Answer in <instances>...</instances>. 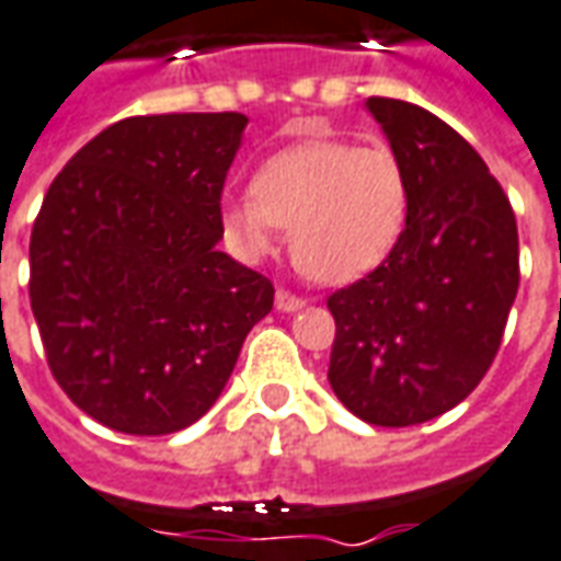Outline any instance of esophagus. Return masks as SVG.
Here are the masks:
<instances>
[{"mask_svg":"<svg viewBox=\"0 0 561 561\" xmlns=\"http://www.w3.org/2000/svg\"><path fill=\"white\" fill-rule=\"evenodd\" d=\"M274 305H277V311H299L305 308V299H299L296 293H289V289H277V296H274Z\"/></svg>","mask_w":561,"mask_h":561,"instance_id":"34e87169","label":"esophagus"}]
</instances>
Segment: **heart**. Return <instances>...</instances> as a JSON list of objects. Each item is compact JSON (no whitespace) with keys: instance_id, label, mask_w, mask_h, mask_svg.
Returning a JSON list of instances; mask_svg holds the SVG:
<instances>
[{"instance_id":"1","label":"heart","mask_w":561,"mask_h":561,"mask_svg":"<svg viewBox=\"0 0 561 561\" xmlns=\"http://www.w3.org/2000/svg\"><path fill=\"white\" fill-rule=\"evenodd\" d=\"M409 183L385 142H299L262 161L250 198L222 204V229L247 259L268 256L277 229L314 284H351L378 268L400 241Z\"/></svg>"}]
</instances>
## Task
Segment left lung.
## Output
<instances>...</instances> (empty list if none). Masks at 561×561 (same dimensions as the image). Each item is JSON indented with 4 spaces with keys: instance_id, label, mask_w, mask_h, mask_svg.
<instances>
[{
    "instance_id": "left-lung-1",
    "label": "left lung",
    "mask_w": 561,
    "mask_h": 561,
    "mask_svg": "<svg viewBox=\"0 0 561 561\" xmlns=\"http://www.w3.org/2000/svg\"><path fill=\"white\" fill-rule=\"evenodd\" d=\"M409 183L400 241L376 272L335 289L330 385L378 427L458 405L489 373L519 289V234L477 149L405 100L369 96Z\"/></svg>"
}]
</instances>
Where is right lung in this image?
Here are the masks:
<instances>
[{"mask_svg": "<svg viewBox=\"0 0 561 561\" xmlns=\"http://www.w3.org/2000/svg\"><path fill=\"white\" fill-rule=\"evenodd\" d=\"M241 112L115 122L48 188L30 238V305L51 376L118 434L183 431L216 403L268 277L222 238V185Z\"/></svg>", "mask_w": 561, "mask_h": 561, "instance_id": "1", "label": "right lung"}]
</instances>
